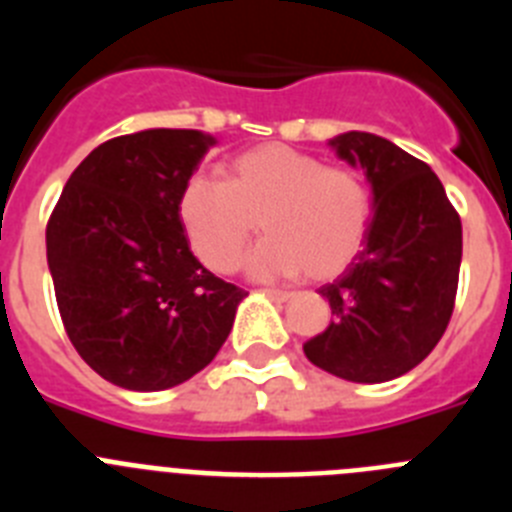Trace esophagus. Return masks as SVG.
<instances>
[{
  "label": "esophagus",
  "instance_id": "34e87169",
  "mask_svg": "<svg viewBox=\"0 0 512 512\" xmlns=\"http://www.w3.org/2000/svg\"><path fill=\"white\" fill-rule=\"evenodd\" d=\"M264 295L271 297V300H277V302L292 300V292H284V289H264Z\"/></svg>",
  "mask_w": 512,
  "mask_h": 512
}]
</instances>
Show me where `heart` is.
I'll return each instance as SVG.
<instances>
[{
	"label": "heart",
	"mask_w": 512,
	"mask_h": 512,
	"mask_svg": "<svg viewBox=\"0 0 512 512\" xmlns=\"http://www.w3.org/2000/svg\"><path fill=\"white\" fill-rule=\"evenodd\" d=\"M179 217L189 246L212 271L241 264L256 233L266 241L248 256L256 279L338 277L364 246L374 217L364 176L325 166L318 156L284 143H264L235 156L228 184L192 174L179 194Z\"/></svg>",
	"instance_id": "1"
}]
</instances>
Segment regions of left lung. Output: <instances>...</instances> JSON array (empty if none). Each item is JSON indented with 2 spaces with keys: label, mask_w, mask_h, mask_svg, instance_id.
<instances>
[{
  "label": "left lung",
  "mask_w": 512,
  "mask_h": 512,
  "mask_svg": "<svg viewBox=\"0 0 512 512\" xmlns=\"http://www.w3.org/2000/svg\"><path fill=\"white\" fill-rule=\"evenodd\" d=\"M330 146L364 169L374 217L364 251L320 287L333 320L305 343V356L348 382H390L431 354L449 325L461 266L459 212L431 166L387 138L351 130Z\"/></svg>",
  "instance_id": "1"
}]
</instances>
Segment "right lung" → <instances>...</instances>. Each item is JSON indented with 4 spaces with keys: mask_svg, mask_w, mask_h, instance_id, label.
<instances>
[{
    "mask_svg": "<svg viewBox=\"0 0 512 512\" xmlns=\"http://www.w3.org/2000/svg\"><path fill=\"white\" fill-rule=\"evenodd\" d=\"M215 146L200 130L153 128L94 148L45 228L63 328L122 390L158 392L202 372L246 297L194 259L179 194Z\"/></svg>",
    "mask_w": 512,
    "mask_h": 512,
    "instance_id": "obj_1",
    "label": "right lung"
}]
</instances>
